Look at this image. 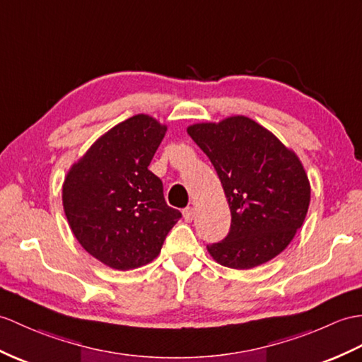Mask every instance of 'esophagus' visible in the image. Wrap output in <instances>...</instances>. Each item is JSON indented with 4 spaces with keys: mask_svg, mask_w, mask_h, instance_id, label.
I'll use <instances>...</instances> for the list:
<instances>
[{
    "mask_svg": "<svg viewBox=\"0 0 362 362\" xmlns=\"http://www.w3.org/2000/svg\"><path fill=\"white\" fill-rule=\"evenodd\" d=\"M183 219L187 222H191L192 219H194V208L192 206H188L183 209Z\"/></svg>",
    "mask_w": 362,
    "mask_h": 362,
    "instance_id": "1",
    "label": "esophagus"
}]
</instances>
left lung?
Here are the masks:
<instances>
[{"label":"left lung","mask_w":362,"mask_h":362,"mask_svg":"<svg viewBox=\"0 0 362 362\" xmlns=\"http://www.w3.org/2000/svg\"><path fill=\"white\" fill-rule=\"evenodd\" d=\"M211 160L231 211L226 238L208 245L223 267L248 270L288 247L310 205V183L298 156L248 117L187 129Z\"/></svg>","instance_id":"left-lung-1"}]
</instances>
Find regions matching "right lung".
I'll list each match as a JSON object with an SVG mask.
<instances>
[{
    "label": "right lung",
    "instance_id": "obj_1",
    "mask_svg": "<svg viewBox=\"0 0 362 362\" xmlns=\"http://www.w3.org/2000/svg\"><path fill=\"white\" fill-rule=\"evenodd\" d=\"M165 132L153 117L134 115L100 137L64 179L63 208L74 236L115 270L154 260L182 217L148 170Z\"/></svg>",
    "mask_w": 362,
    "mask_h": 362
}]
</instances>
